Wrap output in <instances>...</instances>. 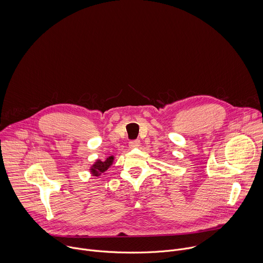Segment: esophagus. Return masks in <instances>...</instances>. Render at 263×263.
<instances>
[{
	"instance_id": "obj_1",
	"label": "esophagus",
	"mask_w": 263,
	"mask_h": 263,
	"mask_svg": "<svg viewBox=\"0 0 263 263\" xmlns=\"http://www.w3.org/2000/svg\"><path fill=\"white\" fill-rule=\"evenodd\" d=\"M139 144H140V141L138 139H134L129 142L130 147H137V146H139Z\"/></svg>"
}]
</instances>
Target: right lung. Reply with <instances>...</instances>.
<instances>
[{
  "label": "right lung",
  "mask_w": 263,
  "mask_h": 263,
  "mask_svg": "<svg viewBox=\"0 0 263 263\" xmlns=\"http://www.w3.org/2000/svg\"><path fill=\"white\" fill-rule=\"evenodd\" d=\"M114 156H110L108 157L106 160L104 161H101V160H97V162L91 166L90 168V172L92 174V176L95 177H98L100 176L101 174H103L104 172H106L110 165L112 164V162H114Z\"/></svg>",
  "instance_id": "obj_1"
}]
</instances>
